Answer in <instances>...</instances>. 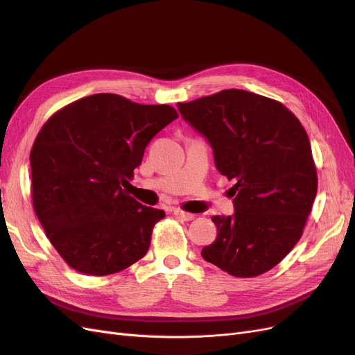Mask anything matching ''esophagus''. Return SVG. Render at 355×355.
I'll return each instance as SVG.
<instances>
[{"label":"esophagus","instance_id":"obj_1","mask_svg":"<svg viewBox=\"0 0 355 355\" xmlns=\"http://www.w3.org/2000/svg\"><path fill=\"white\" fill-rule=\"evenodd\" d=\"M173 214H175L176 218H179V219H182V220H192V219L196 218V214L184 211V210H180V209H175V210H173Z\"/></svg>","mask_w":355,"mask_h":355}]
</instances>
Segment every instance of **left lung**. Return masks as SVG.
I'll return each instance as SVG.
<instances>
[{"label":"left lung","mask_w":355,"mask_h":355,"mask_svg":"<svg viewBox=\"0 0 355 355\" xmlns=\"http://www.w3.org/2000/svg\"><path fill=\"white\" fill-rule=\"evenodd\" d=\"M178 108L209 141L219 173L235 182V213L211 218L218 237L201 256L234 277L270 271L302 237L317 196L305 128L283 103L239 89Z\"/></svg>","instance_id":"obj_1"}]
</instances>
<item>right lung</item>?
Instances as JSON below:
<instances>
[{"instance_id":"right-lung-1","label":"right lung","mask_w":355,"mask_h":355,"mask_svg":"<svg viewBox=\"0 0 355 355\" xmlns=\"http://www.w3.org/2000/svg\"><path fill=\"white\" fill-rule=\"evenodd\" d=\"M176 118L168 105L99 93L42 125L29 157L32 202L47 239L73 270L110 275L146 254L166 213L142 206L127 187L149 141Z\"/></svg>"}]
</instances>
